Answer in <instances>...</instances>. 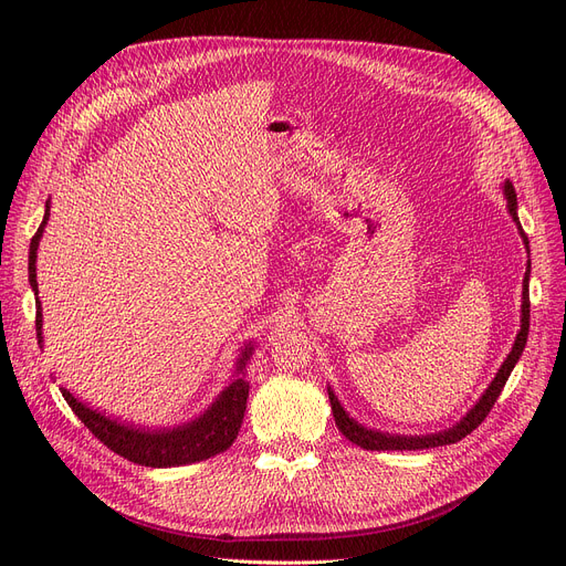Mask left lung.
Segmentation results:
<instances>
[{
	"mask_svg": "<svg viewBox=\"0 0 566 566\" xmlns=\"http://www.w3.org/2000/svg\"><path fill=\"white\" fill-rule=\"evenodd\" d=\"M504 197H507V208L510 213L514 218V222L518 224V231L523 235V243L527 248V235L523 233L521 229V222H518V213H516V190L510 181H504ZM527 282H530V261H527V271H525V280H523V305H521V331L516 335V342L507 355V360L502 363V367L497 369L495 378L491 380V385L486 388V392L480 397V401L474 403L468 412L465 418L461 422H457L454 427L444 429V431H438V433H429V436H395V433H382V431H374V429H367L363 424L355 422L353 418H348V412L342 408L339 399L335 397V392L328 388V397H331V406H333V415H335V424L337 429L355 444H360L363 450H376V452H382V450H429V448H442V444H452V442H459L461 438H465L468 433H472L474 429H478L484 420L486 415L491 412L493 403L497 401L504 382H507L510 374L514 371L518 358L523 355V348H525V342H527V333H530V291H527Z\"/></svg>",
	"mask_w": 566,
	"mask_h": 566,
	"instance_id": "1",
	"label": "left lung"
}]
</instances>
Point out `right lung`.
Returning a JSON list of instances; mask_svg holds the SVG:
<instances>
[{"label":"right lung","mask_w":566,"mask_h":566,"mask_svg":"<svg viewBox=\"0 0 566 566\" xmlns=\"http://www.w3.org/2000/svg\"><path fill=\"white\" fill-rule=\"evenodd\" d=\"M50 218V201H45V216L39 227V231L32 238L29 245V284L36 295V337L39 344H43V312L39 301V282H36V250L43 235V229ZM254 346L248 344L241 353V358L235 363V376L227 388L218 395V399L208 406L203 415L197 420L174 427V429H137L135 424H122L107 415L88 408L80 399H75L69 390L59 388L66 399V403L73 408V412L84 422V427L92 431L103 444L118 457H124L133 463L146 465V468H174L197 463L203 459H211L224 450L231 448V442L238 436V429L243 424V415L248 406L250 382L243 376V369L250 360Z\"/></svg>","instance_id":"obj_1"}]
</instances>
